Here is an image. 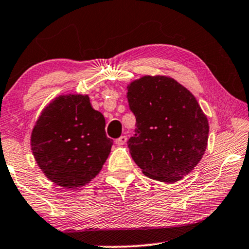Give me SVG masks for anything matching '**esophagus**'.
I'll return each mask as SVG.
<instances>
[{
  "instance_id": "esophagus-1",
  "label": "esophagus",
  "mask_w": 249,
  "mask_h": 249,
  "mask_svg": "<svg viewBox=\"0 0 249 249\" xmlns=\"http://www.w3.org/2000/svg\"><path fill=\"white\" fill-rule=\"evenodd\" d=\"M127 136H121V137H119L118 139H115V144L117 145H124L125 144V142H127Z\"/></svg>"
}]
</instances>
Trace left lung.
Masks as SVG:
<instances>
[{"instance_id": "1", "label": "left lung", "mask_w": 249, "mask_h": 249, "mask_svg": "<svg viewBox=\"0 0 249 249\" xmlns=\"http://www.w3.org/2000/svg\"><path fill=\"white\" fill-rule=\"evenodd\" d=\"M127 88L137 127L127 142L132 160L151 179H182L202 160L209 139V121L198 102L166 76H144Z\"/></svg>"}]
</instances>
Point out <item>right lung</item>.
<instances>
[{
	"instance_id": "add662e5",
	"label": "right lung",
	"mask_w": 249,
	"mask_h": 249,
	"mask_svg": "<svg viewBox=\"0 0 249 249\" xmlns=\"http://www.w3.org/2000/svg\"><path fill=\"white\" fill-rule=\"evenodd\" d=\"M30 145L36 163L51 181L73 189L94 179L107 161L113 141L105 119L88 95H61L44 108Z\"/></svg>"
}]
</instances>
